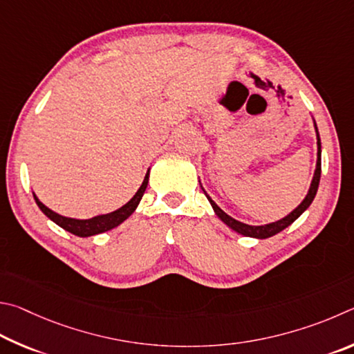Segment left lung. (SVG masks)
I'll return each mask as SVG.
<instances>
[{"label": "left lung", "instance_id": "obj_1", "mask_svg": "<svg viewBox=\"0 0 354 354\" xmlns=\"http://www.w3.org/2000/svg\"><path fill=\"white\" fill-rule=\"evenodd\" d=\"M314 127H315V133H317V165H315V171H314L311 187H309L308 194H306L305 199L301 201L300 205L297 207L294 212H290L288 216H284L283 219L277 221V222H272V224H266V225L244 224V222H239L236 219H233L232 216H228L224 212V209H221L218 205H216V202L212 199V197L207 194V191L202 188L203 193H205V196H207V199L209 201V203H212L216 216H218V218L222 222H224L227 227H230L232 230H234L239 234H244V236L257 238V239H266V238H270V236H274V234L283 232L284 228L289 227L295 219H299L300 216L306 212V208L311 205L315 194H317V188H319V182H320V172H322V145H320V136H319V130H317V126H315V122H314Z\"/></svg>", "mask_w": 354, "mask_h": 354}]
</instances>
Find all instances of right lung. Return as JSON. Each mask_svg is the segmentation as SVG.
<instances>
[{"label":"right lung","instance_id":"right-lung-1","mask_svg":"<svg viewBox=\"0 0 354 354\" xmlns=\"http://www.w3.org/2000/svg\"><path fill=\"white\" fill-rule=\"evenodd\" d=\"M147 182H149V171L146 172V177H145V180H142L140 189L136 191L135 196L126 203V205H122L121 208H118L111 213L95 216V218H91V219L65 218V216L57 214L55 212H53V209H49L46 205H43V203L39 201V197H37L35 194H34V199H35L37 205H39V208L43 212V214H46L49 219L55 222L59 227L64 228V230L76 234V236H80V238H88V236H95V234H99V233L109 232V230H111V228H115L120 224H122V222L135 212L136 207H138L141 197H142V194H145V191L147 188Z\"/></svg>","mask_w":354,"mask_h":354}]
</instances>
